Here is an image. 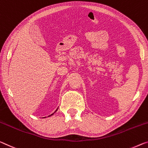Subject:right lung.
Returning a JSON list of instances; mask_svg holds the SVG:
<instances>
[{"mask_svg": "<svg viewBox=\"0 0 148 148\" xmlns=\"http://www.w3.org/2000/svg\"><path fill=\"white\" fill-rule=\"evenodd\" d=\"M57 110H58V108H57V109H56V111H55V112H54L53 114H50V115H49V116H52V115H53V114H54V113H55V112H57Z\"/></svg>", "mask_w": 148, "mask_h": 148, "instance_id": "1", "label": "right lung"}]
</instances>
